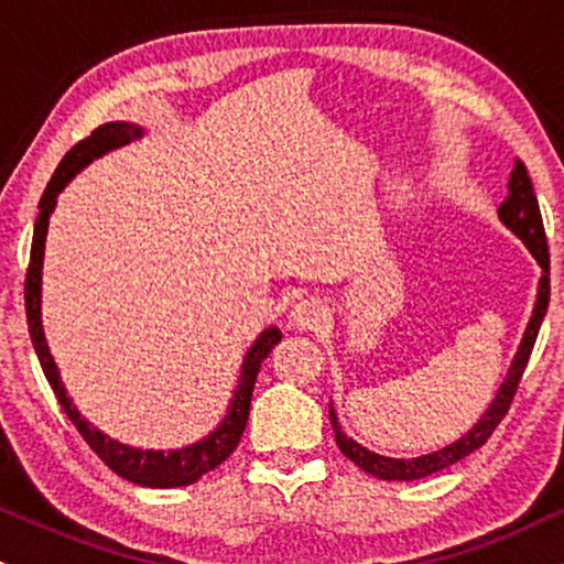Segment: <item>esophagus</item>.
Returning a JSON list of instances; mask_svg holds the SVG:
<instances>
[{
	"instance_id": "34e87169",
	"label": "esophagus",
	"mask_w": 564,
	"mask_h": 564,
	"mask_svg": "<svg viewBox=\"0 0 564 564\" xmlns=\"http://www.w3.org/2000/svg\"><path fill=\"white\" fill-rule=\"evenodd\" d=\"M325 321V307L321 300L315 296H307V300H300L289 312V323L300 330H312L317 328Z\"/></svg>"
}]
</instances>
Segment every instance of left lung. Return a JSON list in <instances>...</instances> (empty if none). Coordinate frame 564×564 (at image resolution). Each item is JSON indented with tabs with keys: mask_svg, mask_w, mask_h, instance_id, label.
I'll list each match as a JSON object with an SVG mask.
<instances>
[{
	"mask_svg": "<svg viewBox=\"0 0 564 564\" xmlns=\"http://www.w3.org/2000/svg\"><path fill=\"white\" fill-rule=\"evenodd\" d=\"M507 186H510V194H507V199L499 205L501 223H505L507 228L514 230V234L525 241V247L531 249V254L539 260L541 268H544V275H541V283H539V300H535L533 317H531V323H528L525 336H522L518 355H514V359H512V368H510V372H507V378H505V383H501L497 399H494L491 406L484 412V417L473 425V431H467L463 438L454 441V444L446 446V449L423 454V457H415V459L381 457V454L359 446L355 438H349L347 433L341 431L334 406H330V425H334L338 449H341L344 457H349L357 467H362L365 473H370V476L383 478V480H417V478L431 476V473L444 470V467L459 463V459L467 457V454L480 449V446L491 438V433L497 431L501 417L510 412L514 393H518V383H520L522 372H525L528 359H531L541 321H544L546 307H549V247H546V230H544V220H541L539 199H535L533 183H531V178H528L525 165H522L520 160L514 162V167L510 173V183H507Z\"/></svg>",
	"mask_w": 564,
	"mask_h": 564,
	"instance_id": "obj_1",
	"label": "left lung"
}]
</instances>
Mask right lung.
<instances>
[{
    "instance_id": "obj_1",
    "label": "right lung",
    "mask_w": 564,
    "mask_h": 564,
    "mask_svg": "<svg viewBox=\"0 0 564 564\" xmlns=\"http://www.w3.org/2000/svg\"><path fill=\"white\" fill-rule=\"evenodd\" d=\"M141 128L131 123H105L86 139H80L70 152L65 154L63 162L54 171L52 181L46 183L42 202H39V217L36 226H33V241H31V262L29 273H25V317H29V334L36 349L39 362L50 381L54 397H57L59 406L65 410V415L70 417V423L76 425L80 436L91 452L110 467L112 473H118L120 478L131 480L139 486H152V488H173V486H188L196 484L205 473L215 470L217 465L226 463L239 446L241 433L247 429L249 420V404H252V391L257 372H260L262 359L270 355V349L281 341V330L275 325H270L268 330H262L260 338L252 344V349L247 351L241 365V383L236 386L234 399H230V410L226 420L217 425V431L209 433L207 438L196 441V444L186 446V449L175 452H144L133 449V446H123L118 441H112L105 433L94 429L88 420L80 417V412L73 406V399L67 397L63 381H59L57 365L46 347L44 328H42V264H44V241H46V226H50V215L54 205H57V194L67 186V181L76 175L80 167L88 165L94 158H101L110 149H118L128 144V141L139 139Z\"/></svg>"
}]
</instances>
